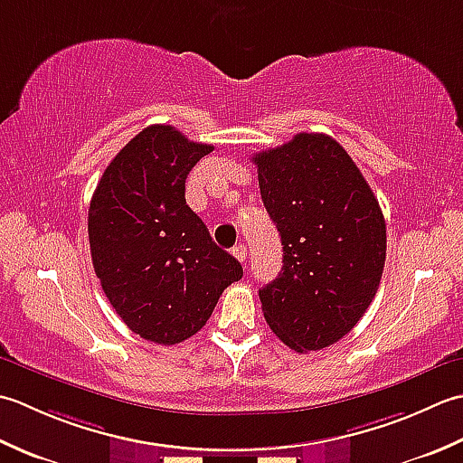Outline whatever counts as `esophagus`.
<instances>
[{
    "instance_id": "obj_1",
    "label": "esophagus",
    "mask_w": 463,
    "mask_h": 463,
    "mask_svg": "<svg viewBox=\"0 0 463 463\" xmlns=\"http://www.w3.org/2000/svg\"><path fill=\"white\" fill-rule=\"evenodd\" d=\"M232 253H233V258L238 260V261H245V258H248V248H245V245H235V248L232 250Z\"/></svg>"
}]
</instances>
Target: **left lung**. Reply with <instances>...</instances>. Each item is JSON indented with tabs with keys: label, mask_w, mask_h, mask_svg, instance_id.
<instances>
[{
	"label": "left lung",
	"mask_w": 463,
	"mask_h": 463,
	"mask_svg": "<svg viewBox=\"0 0 463 463\" xmlns=\"http://www.w3.org/2000/svg\"><path fill=\"white\" fill-rule=\"evenodd\" d=\"M251 159L284 245V268L260 289L263 317L291 350H324L352 332L380 286V203L354 159L326 134H298Z\"/></svg>",
	"instance_id": "obj_1"
}]
</instances>
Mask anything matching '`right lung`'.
<instances>
[{
  "label": "right lung",
  "mask_w": 463,
  "mask_h": 463,
  "mask_svg": "<svg viewBox=\"0 0 463 463\" xmlns=\"http://www.w3.org/2000/svg\"><path fill=\"white\" fill-rule=\"evenodd\" d=\"M212 149L172 126H149L93 192V269L111 307L147 342L174 345L200 332L222 291L243 276L185 203V177Z\"/></svg>",
  "instance_id": "obj_1"
}]
</instances>
